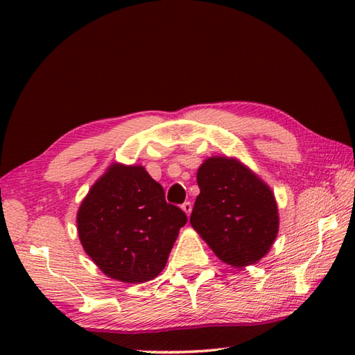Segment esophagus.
<instances>
[{"label":"esophagus","mask_w":355,"mask_h":355,"mask_svg":"<svg viewBox=\"0 0 355 355\" xmlns=\"http://www.w3.org/2000/svg\"><path fill=\"white\" fill-rule=\"evenodd\" d=\"M182 209H183V212H184L187 216H189V215H191V212H192V205H191L189 201H186L184 205L182 206Z\"/></svg>","instance_id":"obj_1"}]
</instances>
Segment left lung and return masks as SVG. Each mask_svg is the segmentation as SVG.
I'll list each match as a JSON object with an SVG mask.
<instances>
[{
    "instance_id": "left-lung-1",
    "label": "left lung",
    "mask_w": 355,
    "mask_h": 355,
    "mask_svg": "<svg viewBox=\"0 0 355 355\" xmlns=\"http://www.w3.org/2000/svg\"><path fill=\"white\" fill-rule=\"evenodd\" d=\"M200 195L192 227L227 266L243 268L261 261L279 232L273 191L232 157H209L197 172Z\"/></svg>"
}]
</instances>
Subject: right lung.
I'll return each instance as SVG.
<instances>
[{
    "mask_svg": "<svg viewBox=\"0 0 355 355\" xmlns=\"http://www.w3.org/2000/svg\"><path fill=\"white\" fill-rule=\"evenodd\" d=\"M76 223L82 247L103 275L141 284L162 273L187 216L166 202L143 166L111 163L82 200Z\"/></svg>",
    "mask_w": 355,
    "mask_h": 355,
    "instance_id": "obj_1",
    "label": "right lung"
}]
</instances>
